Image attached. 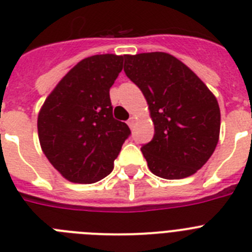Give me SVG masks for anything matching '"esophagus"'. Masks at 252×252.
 <instances>
[{"label":"esophagus","instance_id":"34e87169","mask_svg":"<svg viewBox=\"0 0 252 252\" xmlns=\"http://www.w3.org/2000/svg\"><path fill=\"white\" fill-rule=\"evenodd\" d=\"M127 125H128V126H130L131 128L133 127V125H135V117H133V116H131L130 119L127 120Z\"/></svg>","mask_w":252,"mask_h":252}]
</instances>
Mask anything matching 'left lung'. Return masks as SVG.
Here are the masks:
<instances>
[{
    "label": "left lung",
    "instance_id": "left-lung-1",
    "mask_svg": "<svg viewBox=\"0 0 252 252\" xmlns=\"http://www.w3.org/2000/svg\"><path fill=\"white\" fill-rule=\"evenodd\" d=\"M124 70L145 95L154 137L141 151L151 173L183 179L208 161L217 146L220 106L184 63L161 51L125 55Z\"/></svg>",
    "mask_w": 252,
    "mask_h": 252
}]
</instances>
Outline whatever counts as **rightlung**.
I'll use <instances>...</instances> for the list:
<instances>
[{"instance_id":"1","label":"right lung","mask_w":252,"mask_h":252,"mask_svg":"<svg viewBox=\"0 0 252 252\" xmlns=\"http://www.w3.org/2000/svg\"><path fill=\"white\" fill-rule=\"evenodd\" d=\"M124 58L102 54L81 60L48 95L37 116L43 153L73 183L91 184L107 177L130 136L127 125L113 119L110 99Z\"/></svg>"}]
</instances>
